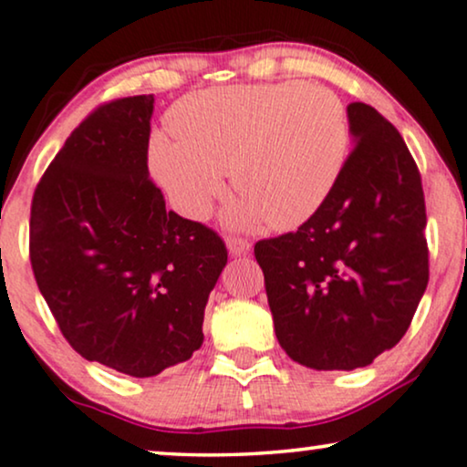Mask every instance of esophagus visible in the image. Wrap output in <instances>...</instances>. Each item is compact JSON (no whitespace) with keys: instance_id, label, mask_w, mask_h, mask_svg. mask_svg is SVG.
<instances>
[{"instance_id":"34e87169","label":"esophagus","mask_w":467,"mask_h":467,"mask_svg":"<svg viewBox=\"0 0 467 467\" xmlns=\"http://www.w3.org/2000/svg\"><path fill=\"white\" fill-rule=\"evenodd\" d=\"M227 249H229V253H232V255H246V253L251 251V244L246 243L244 238H235V235H229L227 238Z\"/></svg>"}]
</instances>
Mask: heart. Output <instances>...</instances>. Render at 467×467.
Segmentation results:
<instances>
[{
	"instance_id": "heart-1",
	"label": "heart",
	"mask_w": 467,
	"mask_h": 467,
	"mask_svg": "<svg viewBox=\"0 0 467 467\" xmlns=\"http://www.w3.org/2000/svg\"><path fill=\"white\" fill-rule=\"evenodd\" d=\"M177 138L155 134L149 164L183 216L201 221L229 169L240 199L232 227L292 229L312 218L337 186L350 153L347 108L325 86L279 82L218 86L171 112Z\"/></svg>"
}]
</instances>
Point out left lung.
Listing matches in <instances>:
<instances>
[{
    "label": "left lung",
    "instance_id": "obj_1",
    "mask_svg": "<svg viewBox=\"0 0 467 467\" xmlns=\"http://www.w3.org/2000/svg\"><path fill=\"white\" fill-rule=\"evenodd\" d=\"M347 114L355 149L329 199L296 232L255 244L281 348L314 370H355L396 347L429 284L410 149L372 106Z\"/></svg>",
    "mask_w": 467,
    "mask_h": 467
}]
</instances>
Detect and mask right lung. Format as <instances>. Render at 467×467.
<instances>
[{"label":"right lung","instance_id":"1","mask_svg":"<svg viewBox=\"0 0 467 467\" xmlns=\"http://www.w3.org/2000/svg\"><path fill=\"white\" fill-rule=\"evenodd\" d=\"M153 95L103 103L67 138L32 199L30 262L67 342L84 359L155 377L203 344L227 264L205 224L166 210L149 180Z\"/></svg>","mask_w":467,"mask_h":467}]
</instances>
